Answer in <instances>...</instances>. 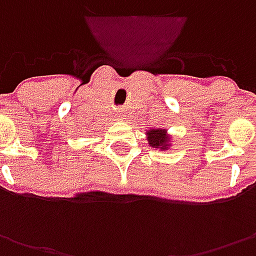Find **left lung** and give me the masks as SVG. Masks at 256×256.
I'll return each mask as SVG.
<instances>
[{"instance_id": "left-lung-1", "label": "left lung", "mask_w": 256, "mask_h": 256, "mask_svg": "<svg viewBox=\"0 0 256 256\" xmlns=\"http://www.w3.org/2000/svg\"><path fill=\"white\" fill-rule=\"evenodd\" d=\"M166 134L162 130H152L148 132V142L152 146H161L164 148V145L166 144Z\"/></svg>"}]
</instances>
